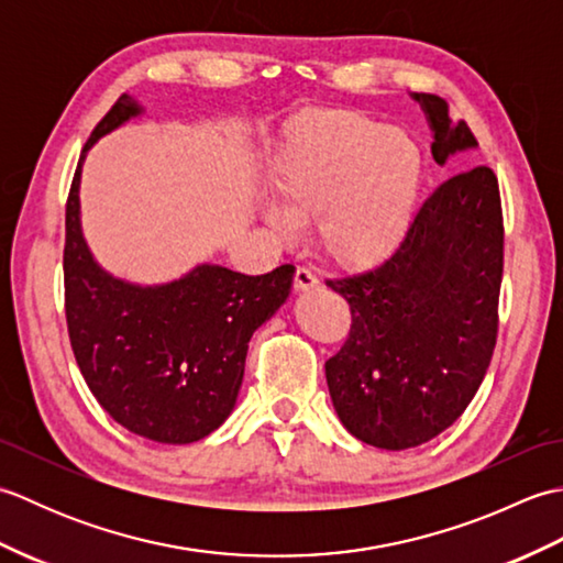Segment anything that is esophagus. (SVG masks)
Listing matches in <instances>:
<instances>
[{"mask_svg": "<svg viewBox=\"0 0 563 563\" xmlns=\"http://www.w3.org/2000/svg\"><path fill=\"white\" fill-rule=\"evenodd\" d=\"M319 288V278L312 268H297L295 271V290L307 292V290H317Z\"/></svg>", "mask_w": 563, "mask_h": 563, "instance_id": "esophagus-1", "label": "esophagus"}]
</instances>
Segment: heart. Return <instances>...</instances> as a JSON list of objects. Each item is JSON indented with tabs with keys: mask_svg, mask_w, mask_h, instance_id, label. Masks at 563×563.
I'll return each mask as SVG.
<instances>
[{
	"mask_svg": "<svg viewBox=\"0 0 563 563\" xmlns=\"http://www.w3.org/2000/svg\"><path fill=\"white\" fill-rule=\"evenodd\" d=\"M418 142L353 111H309L285 130L268 166L263 218L280 236L317 220L327 254L343 266L385 261L409 230L423 184Z\"/></svg>",
	"mask_w": 563,
	"mask_h": 563,
	"instance_id": "b5f03b06",
	"label": "heart"
}]
</instances>
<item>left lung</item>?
Listing matches in <instances>:
<instances>
[{
    "label": "left lung",
    "instance_id": "8db88e82",
    "mask_svg": "<svg viewBox=\"0 0 563 563\" xmlns=\"http://www.w3.org/2000/svg\"><path fill=\"white\" fill-rule=\"evenodd\" d=\"M433 130V159L476 150L445 99L411 93ZM504 278V212L488 166L450 176L423 200L377 268L327 280L351 305V333L327 385L351 435L382 450L433 440L464 413L492 363Z\"/></svg>",
    "mask_w": 563,
    "mask_h": 563
}]
</instances>
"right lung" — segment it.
I'll use <instances>...</instances> for the list:
<instances>
[{"mask_svg": "<svg viewBox=\"0 0 563 563\" xmlns=\"http://www.w3.org/2000/svg\"><path fill=\"white\" fill-rule=\"evenodd\" d=\"M142 113L121 97L93 128L65 212L69 343L93 397L130 433L186 445L218 430L236 404L249 341L288 300L295 266L244 275L200 263L184 278L135 285L93 261L79 220L81 162L93 142Z\"/></svg>", "mask_w": 563, "mask_h": 563, "instance_id": "1", "label": "right lung"}]
</instances>
